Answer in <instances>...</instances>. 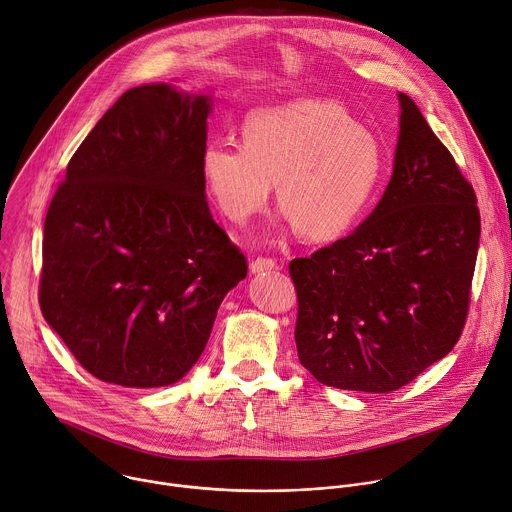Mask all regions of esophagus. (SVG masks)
<instances>
[{
	"mask_svg": "<svg viewBox=\"0 0 512 512\" xmlns=\"http://www.w3.org/2000/svg\"><path fill=\"white\" fill-rule=\"evenodd\" d=\"M274 268H276V260H272V258H262V256H258V258H254V260L250 262V272H252V274L268 272V270H274Z\"/></svg>",
	"mask_w": 512,
	"mask_h": 512,
	"instance_id": "esophagus-1",
	"label": "esophagus"
}]
</instances>
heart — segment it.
Listing matches in <instances>:
<instances>
[{"label": "heart", "instance_id": "b5f03b06", "mask_svg": "<svg viewBox=\"0 0 512 512\" xmlns=\"http://www.w3.org/2000/svg\"><path fill=\"white\" fill-rule=\"evenodd\" d=\"M387 165L383 141L333 100L304 98L256 109L242 143L210 141L201 177L218 210L238 226L260 214L272 193L284 218L311 240L353 228L373 201Z\"/></svg>", "mask_w": 512, "mask_h": 512}]
</instances>
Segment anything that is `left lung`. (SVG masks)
Here are the masks:
<instances>
[{
  "mask_svg": "<svg viewBox=\"0 0 512 512\" xmlns=\"http://www.w3.org/2000/svg\"><path fill=\"white\" fill-rule=\"evenodd\" d=\"M393 175L347 238L288 264L300 365L329 387L389 393L458 343L480 240L476 193L399 92Z\"/></svg>",
  "mask_w": 512,
  "mask_h": 512,
  "instance_id": "obj_1",
  "label": "left lung"
}]
</instances>
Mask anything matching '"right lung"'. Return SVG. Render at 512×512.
Wrapping results in <instances>:
<instances>
[{"label":"right lung","instance_id":"obj_1","mask_svg":"<svg viewBox=\"0 0 512 512\" xmlns=\"http://www.w3.org/2000/svg\"><path fill=\"white\" fill-rule=\"evenodd\" d=\"M212 98L127 90L72 155L44 222L40 309L76 361L123 387L179 381L248 264L199 161Z\"/></svg>","mask_w":512,"mask_h":512}]
</instances>
